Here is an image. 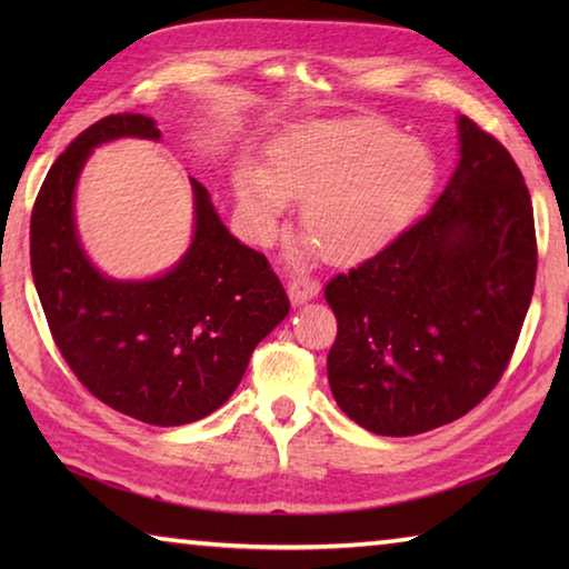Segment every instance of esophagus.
<instances>
[{
  "mask_svg": "<svg viewBox=\"0 0 569 569\" xmlns=\"http://www.w3.org/2000/svg\"><path fill=\"white\" fill-rule=\"evenodd\" d=\"M319 283L316 281H308V278H293L291 283H288V298H291L293 306H303L311 301V298L319 296Z\"/></svg>",
  "mask_w": 569,
  "mask_h": 569,
  "instance_id": "1",
  "label": "esophagus"
}]
</instances>
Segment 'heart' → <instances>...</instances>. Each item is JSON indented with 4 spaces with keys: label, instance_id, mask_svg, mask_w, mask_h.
I'll return each instance as SVG.
<instances>
[{
    "label": "heart",
    "instance_id": "obj_1",
    "mask_svg": "<svg viewBox=\"0 0 569 569\" xmlns=\"http://www.w3.org/2000/svg\"><path fill=\"white\" fill-rule=\"evenodd\" d=\"M439 162L419 138L379 118L306 122L268 148V168L240 162L233 172L236 213L256 240L303 200L311 236L301 256L323 248L336 263L363 261L417 223L435 196Z\"/></svg>",
    "mask_w": 569,
    "mask_h": 569
}]
</instances>
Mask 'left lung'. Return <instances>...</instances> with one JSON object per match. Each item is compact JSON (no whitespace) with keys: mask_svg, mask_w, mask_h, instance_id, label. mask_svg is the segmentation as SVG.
Listing matches in <instances>:
<instances>
[{"mask_svg":"<svg viewBox=\"0 0 569 569\" xmlns=\"http://www.w3.org/2000/svg\"><path fill=\"white\" fill-rule=\"evenodd\" d=\"M459 162L417 226L326 286L329 383L351 421L413 437L495 389L535 291L532 200L505 146L457 118Z\"/></svg>","mask_w":569,"mask_h":569,"instance_id":"1","label":"left lung"}]
</instances>
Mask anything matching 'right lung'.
I'll use <instances>...</instances> for the list:
<instances>
[{
	"instance_id": "1",
	"label": "right lung",
	"mask_w": 569,
	"mask_h": 569,
	"mask_svg": "<svg viewBox=\"0 0 569 569\" xmlns=\"http://www.w3.org/2000/svg\"><path fill=\"white\" fill-rule=\"evenodd\" d=\"M122 138L162 134L148 114H110L47 172L30 230L34 288L57 349L94 397L152 427H180L223 407L291 303L266 256L230 236L196 178L186 253L150 278L102 273L80 240L74 192L92 150Z\"/></svg>"
}]
</instances>
